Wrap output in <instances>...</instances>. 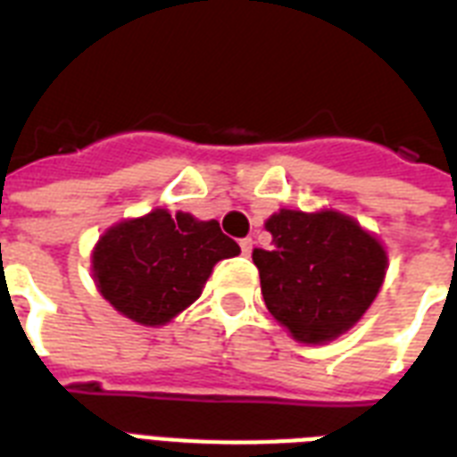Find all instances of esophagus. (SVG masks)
I'll return each mask as SVG.
<instances>
[{"label":"esophagus","instance_id":"1","mask_svg":"<svg viewBox=\"0 0 457 457\" xmlns=\"http://www.w3.org/2000/svg\"><path fill=\"white\" fill-rule=\"evenodd\" d=\"M239 249H242L244 256H251V249H253V239H249V237H246V239H242V242H239Z\"/></svg>","mask_w":457,"mask_h":457}]
</instances>
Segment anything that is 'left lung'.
Segmentation results:
<instances>
[{
    "label": "left lung",
    "mask_w": 457,
    "mask_h": 457,
    "mask_svg": "<svg viewBox=\"0 0 457 457\" xmlns=\"http://www.w3.org/2000/svg\"><path fill=\"white\" fill-rule=\"evenodd\" d=\"M265 229L272 249H253V263L272 318L303 344H325L348 332L384 282L382 244L337 211L282 208Z\"/></svg>",
    "instance_id": "8db88e82"
}]
</instances>
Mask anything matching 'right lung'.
I'll return each mask as SVG.
<instances>
[{
	"instance_id": "obj_1",
	"label": "right lung",
	"mask_w": 457,
	"mask_h": 457,
	"mask_svg": "<svg viewBox=\"0 0 457 457\" xmlns=\"http://www.w3.org/2000/svg\"><path fill=\"white\" fill-rule=\"evenodd\" d=\"M237 253L239 244L215 220L156 208L106 229L92 251V272L118 312L156 327L199 299L213 265Z\"/></svg>"
}]
</instances>
